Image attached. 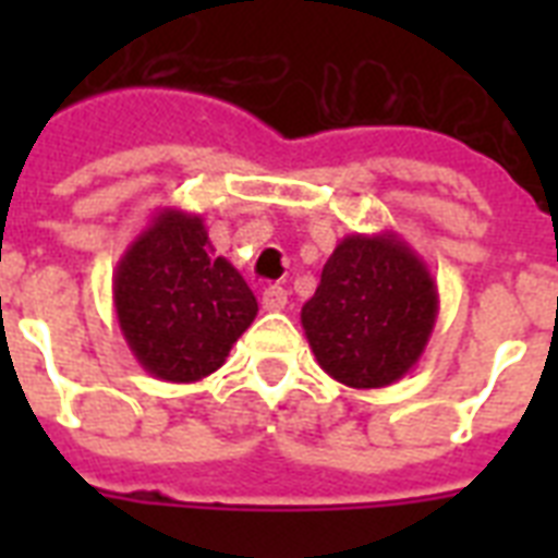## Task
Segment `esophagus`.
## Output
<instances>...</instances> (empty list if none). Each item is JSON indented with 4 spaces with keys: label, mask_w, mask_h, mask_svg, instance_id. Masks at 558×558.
<instances>
[{
    "label": "esophagus",
    "mask_w": 558,
    "mask_h": 558,
    "mask_svg": "<svg viewBox=\"0 0 558 558\" xmlns=\"http://www.w3.org/2000/svg\"><path fill=\"white\" fill-rule=\"evenodd\" d=\"M287 289L278 287V283H271V287L263 289V310H269V313H278L287 306Z\"/></svg>",
    "instance_id": "34e87169"
}]
</instances>
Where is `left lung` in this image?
<instances>
[{
	"label": "left lung",
	"mask_w": 558,
	"mask_h": 558,
	"mask_svg": "<svg viewBox=\"0 0 558 558\" xmlns=\"http://www.w3.org/2000/svg\"><path fill=\"white\" fill-rule=\"evenodd\" d=\"M440 298L420 254L393 231L348 234L301 310L315 362L348 388H385L420 362Z\"/></svg>",
	"instance_id": "left-lung-1"
}]
</instances>
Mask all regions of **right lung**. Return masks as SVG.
Returning a JSON list of instances; mask_svg holds the SVG:
<instances>
[{
    "mask_svg": "<svg viewBox=\"0 0 558 558\" xmlns=\"http://www.w3.org/2000/svg\"><path fill=\"white\" fill-rule=\"evenodd\" d=\"M112 304L138 365L165 381H199L219 371L257 315V298L214 254L199 214L179 208L156 210L126 245L112 275Z\"/></svg>",
    "mask_w": 558,
    "mask_h": 558,
    "instance_id": "1",
    "label": "right lung"
}]
</instances>
